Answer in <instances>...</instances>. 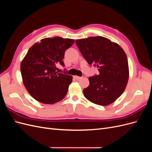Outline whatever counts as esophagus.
<instances>
[{"label":"esophagus","mask_w":152,"mask_h":152,"mask_svg":"<svg viewBox=\"0 0 152 152\" xmlns=\"http://www.w3.org/2000/svg\"><path fill=\"white\" fill-rule=\"evenodd\" d=\"M74 77H75V79H77V80H79V79H82V78L81 77H79V76H77V75L74 76Z\"/></svg>","instance_id":"1"}]
</instances>
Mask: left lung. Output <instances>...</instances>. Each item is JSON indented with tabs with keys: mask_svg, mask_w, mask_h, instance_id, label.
Here are the masks:
<instances>
[{
	"mask_svg": "<svg viewBox=\"0 0 152 152\" xmlns=\"http://www.w3.org/2000/svg\"><path fill=\"white\" fill-rule=\"evenodd\" d=\"M82 56L89 65L97 66L99 74L89 78L85 98L96 104L113 103L125 90L129 80L127 56L117 43L103 37H91L75 41Z\"/></svg>",
	"mask_w": 152,
	"mask_h": 152,
	"instance_id": "1",
	"label": "left lung"
}]
</instances>
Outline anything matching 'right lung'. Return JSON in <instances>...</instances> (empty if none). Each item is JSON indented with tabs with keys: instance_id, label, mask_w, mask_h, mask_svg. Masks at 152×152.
<instances>
[{
	"instance_id": "add662e5",
	"label": "right lung",
	"mask_w": 152,
	"mask_h": 152,
	"mask_svg": "<svg viewBox=\"0 0 152 152\" xmlns=\"http://www.w3.org/2000/svg\"><path fill=\"white\" fill-rule=\"evenodd\" d=\"M75 40L59 37L45 38L28 49L21 63L23 84L35 99L44 104H54L66 96L72 76L58 73L56 66H65V50Z\"/></svg>"
}]
</instances>
